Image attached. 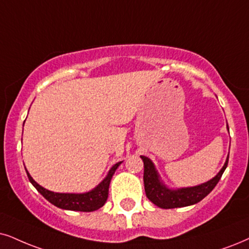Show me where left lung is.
<instances>
[{
  "label": "left lung",
  "mask_w": 249,
  "mask_h": 249,
  "mask_svg": "<svg viewBox=\"0 0 249 249\" xmlns=\"http://www.w3.org/2000/svg\"><path fill=\"white\" fill-rule=\"evenodd\" d=\"M141 159L143 161V184L147 197L154 204L163 209L180 208V207L191 206V204L200 202L215 188L229 163L228 156L224 166L217 174L216 177L204 184L199 185V186L180 188V190H169L160 181L159 175H157L152 161L146 156H141Z\"/></svg>",
  "instance_id": "1"
}]
</instances>
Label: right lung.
<instances>
[{
  "label": "right lung",
  "instance_id": "1",
  "mask_svg": "<svg viewBox=\"0 0 249 249\" xmlns=\"http://www.w3.org/2000/svg\"><path fill=\"white\" fill-rule=\"evenodd\" d=\"M121 163L122 162L116 163V164L110 169L108 176H107L105 180H103L101 184L97 185V186L90 192H87V193L83 194L54 193V192H50L48 190H46V188L41 187L39 184H36V182L33 180V178L31 177L27 171L26 174L28 179H30V181L32 182V185L36 188L37 192H40V194L42 195L46 200H48L50 203L54 204V206L58 207V208L61 209L74 210V212H94V210L101 208L103 204L106 203L107 199H108L110 180H111L116 169L118 168Z\"/></svg>",
  "mask_w": 249,
  "mask_h": 249
}]
</instances>
